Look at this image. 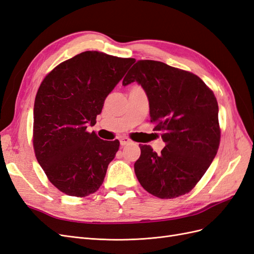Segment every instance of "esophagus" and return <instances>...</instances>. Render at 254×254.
I'll use <instances>...</instances> for the list:
<instances>
[{
  "label": "esophagus",
  "mask_w": 254,
  "mask_h": 254,
  "mask_svg": "<svg viewBox=\"0 0 254 254\" xmlns=\"http://www.w3.org/2000/svg\"><path fill=\"white\" fill-rule=\"evenodd\" d=\"M120 142H121L122 146H125V145H128V144H131L132 143V141L130 140V139H128V137H126V136H122Z\"/></svg>",
  "instance_id": "1"
}]
</instances>
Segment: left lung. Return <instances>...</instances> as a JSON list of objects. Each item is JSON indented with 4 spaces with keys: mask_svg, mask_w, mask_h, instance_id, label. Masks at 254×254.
Here are the masks:
<instances>
[{
    "mask_svg": "<svg viewBox=\"0 0 254 254\" xmlns=\"http://www.w3.org/2000/svg\"><path fill=\"white\" fill-rule=\"evenodd\" d=\"M139 82L147 94L150 122L161 131V153L140 145L134 173L151 195L172 199L189 193L211 165L220 143L218 104L197 75L161 61L139 60L123 86Z\"/></svg>",
    "mask_w": 254,
    "mask_h": 254,
    "instance_id": "obj_1",
    "label": "left lung"
}]
</instances>
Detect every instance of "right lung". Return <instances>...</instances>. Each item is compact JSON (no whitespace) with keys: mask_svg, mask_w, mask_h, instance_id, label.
<instances>
[{"mask_svg":"<svg viewBox=\"0 0 254 254\" xmlns=\"http://www.w3.org/2000/svg\"><path fill=\"white\" fill-rule=\"evenodd\" d=\"M135 59L97 51L78 54L45 76L34 105L33 145L37 161L60 191L86 197L101 188L120 142L87 131L106 97Z\"/></svg>","mask_w":254,"mask_h":254,"instance_id":"1","label":"right lung"}]
</instances>
